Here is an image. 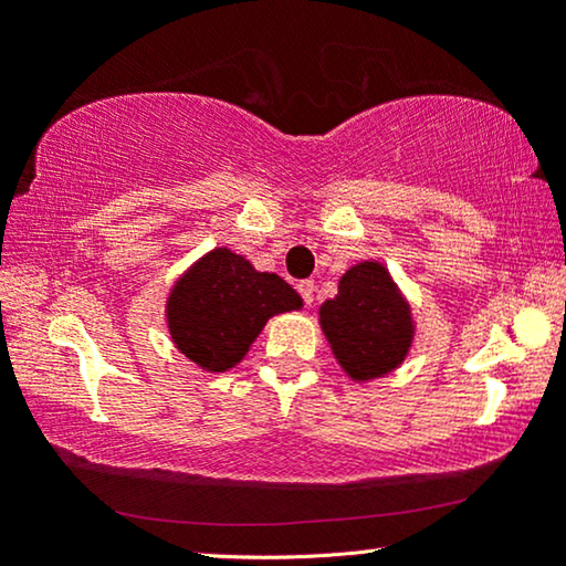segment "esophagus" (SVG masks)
<instances>
[{
    "mask_svg": "<svg viewBox=\"0 0 566 566\" xmlns=\"http://www.w3.org/2000/svg\"><path fill=\"white\" fill-rule=\"evenodd\" d=\"M296 292L302 294L304 304H312L314 302V282L312 280H302L300 284H296Z\"/></svg>",
    "mask_w": 566,
    "mask_h": 566,
    "instance_id": "1",
    "label": "esophagus"
}]
</instances>
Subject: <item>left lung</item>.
I'll return each instance as SVG.
<instances>
[{
	"instance_id": "obj_1",
	"label": "left lung",
	"mask_w": 566,
	"mask_h": 566,
	"mask_svg": "<svg viewBox=\"0 0 566 566\" xmlns=\"http://www.w3.org/2000/svg\"><path fill=\"white\" fill-rule=\"evenodd\" d=\"M319 324L354 381L389 375L415 339L409 302L379 262H359L342 274L337 296L319 306Z\"/></svg>"
}]
</instances>
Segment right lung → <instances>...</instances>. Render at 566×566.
Masks as SVG:
<instances>
[{
	"label": "right lung",
	"mask_w": 566,
	"mask_h": 566,
	"mask_svg": "<svg viewBox=\"0 0 566 566\" xmlns=\"http://www.w3.org/2000/svg\"><path fill=\"white\" fill-rule=\"evenodd\" d=\"M302 310V296L282 276L256 272L244 256L217 247L171 286L167 324L171 342L207 371L244 359L274 314Z\"/></svg>",
	"instance_id": "right-lung-1"
}]
</instances>
